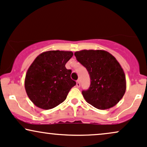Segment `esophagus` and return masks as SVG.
I'll return each instance as SVG.
<instances>
[{"label": "esophagus", "mask_w": 147, "mask_h": 147, "mask_svg": "<svg viewBox=\"0 0 147 147\" xmlns=\"http://www.w3.org/2000/svg\"><path fill=\"white\" fill-rule=\"evenodd\" d=\"M76 86H77V88H79L81 86V84H80V81H79V80H78L77 81V84H76Z\"/></svg>", "instance_id": "1"}]
</instances>
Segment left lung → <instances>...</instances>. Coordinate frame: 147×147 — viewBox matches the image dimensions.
Wrapping results in <instances>:
<instances>
[{
    "mask_svg": "<svg viewBox=\"0 0 147 147\" xmlns=\"http://www.w3.org/2000/svg\"><path fill=\"white\" fill-rule=\"evenodd\" d=\"M75 55L90 77V88L82 91L86 102L98 109L116 105L126 91L125 72L116 58L102 50H82Z\"/></svg>",
    "mask_w": 147,
    "mask_h": 147,
    "instance_id": "8db88e82",
    "label": "left lung"
}]
</instances>
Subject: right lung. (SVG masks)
Instances as JSON below:
<instances>
[{
  "instance_id": "1",
  "label": "right lung",
  "mask_w": 147,
  "mask_h": 147,
  "mask_svg": "<svg viewBox=\"0 0 147 147\" xmlns=\"http://www.w3.org/2000/svg\"><path fill=\"white\" fill-rule=\"evenodd\" d=\"M72 51H49L35 58L26 72L24 87L30 100L37 107L50 109L66 100L76 82L66 63Z\"/></svg>"
}]
</instances>
